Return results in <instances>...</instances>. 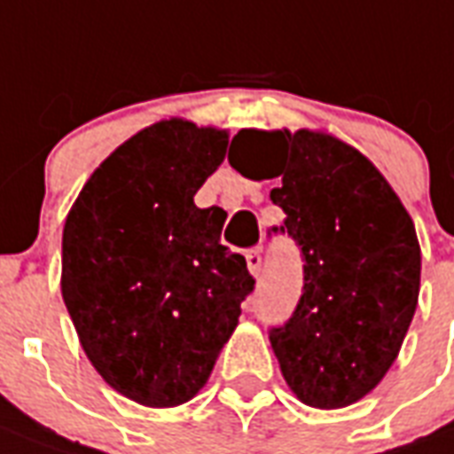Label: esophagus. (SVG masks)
Returning <instances> with one entry per match:
<instances>
[{"label": "esophagus", "instance_id": "34e87169", "mask_svg": "<svg viewBox=\"0 0 454 454\" xmlns=\"http://www.w3.org/2000/svg\"><path fill=\"white\" fill-rule=\"evenodd\" d=\"M245 259H247V269H250L252 276H259V271H262V252L250 250L245 254Z\"/></svg>", "mask_w": 454, "mask_h": 454}]
</instances>
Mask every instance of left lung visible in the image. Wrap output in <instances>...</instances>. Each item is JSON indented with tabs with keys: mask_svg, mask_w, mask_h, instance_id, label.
Here are the masks:
<instances>
[{
	"mask_svg": "<svg viewBox=\"0 0 454 454\" xmlns=\"http://www.w3.org/2000/svg\"><path fill=\"white\" fill-rule=\"evenodd\" d=\"M235 140L228 161L245 178H254V150L281 152L266 178L283 176L271 200L304 259L302 297L269 335L283 379L317 410L355 404L388 373L417 309L414 221L383 173L326 130L245 128Z\"/></svg>",
	"mask_w": 454,
	"mask_h": 454,
	"instance_id": "1",
	"label": "left lung"
}]
</instances>
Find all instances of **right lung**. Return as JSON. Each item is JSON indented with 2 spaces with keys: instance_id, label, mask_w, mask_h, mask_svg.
Segmentation results:
<instances>
[{
  "instance_id": "right-lung-1",
  "label": "right lung",
  "mask_w": 454,
  "mask_h": 454,
  "mask_svg": "<svg viewBox=\"0 0 454 454\" xmlns=\"http://www.w3.org/2000/svg\"><path fill=\"white\" fill-rule=\"evenodd\" d=\"M226 147L228 130L157 121L97 166L66 216L61 295L78 340L145 407L204 388L254 288L245 257L221 245L226 212L195 204Z\"/></svg>"
}]
</instances>
